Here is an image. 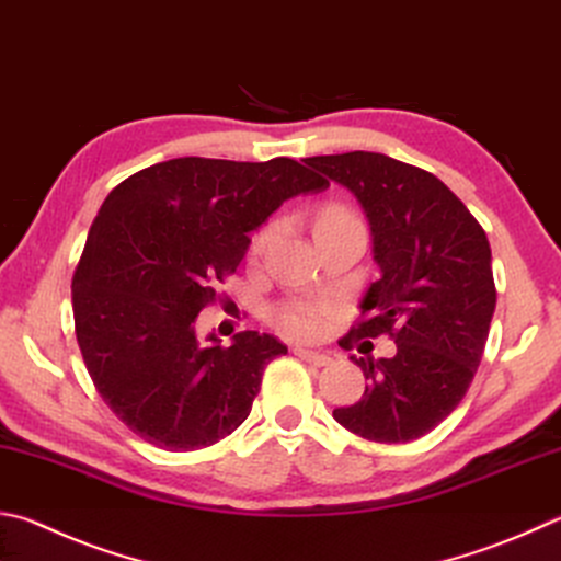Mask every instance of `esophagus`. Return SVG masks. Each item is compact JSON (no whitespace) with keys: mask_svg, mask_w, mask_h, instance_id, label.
<instances>
[{"mask_svg":"<svg viewBox=\"0 0 561 561\" xmlns=\"http://www.w3.org/2000/svg\"><path fill=\"white\" fill-rule=\"evenodd\" d=\"M294 353H297L301 360H307L311 365H319V368H323V365L331 363V358L325 353H316V351H307V348H294Z\"/></svg>","mask_w":561,"mask_h":561,"instance_id":"1","label":"esophagus"}]
</instances>
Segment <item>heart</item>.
Returning <instances> with one entry per match:
<instances>
[{
	"instance_id": "heart-1",
	"label": "heart",
	"mask_w": 561,
	"mask_h": 561,
	"mask_svg": "<svg viewBox=\"0 0 561 561\" xmlns=\"http://www.w3.org/2000/svg\"><path fill=\"white\" fill-rule=\"evenodd\" d=\"M341 222H355V218L345 208L331 206L321 213L319 222H316V230L329 228V226H341ZM272 236H274V228H264L260 236L252 240V252L254 254L262 252ZM274 321H277V325L284 333L297 335V339H311V335L321 331V309L311 307V304H287V307L277 309Z\"/></svg>"
}]
</instances>
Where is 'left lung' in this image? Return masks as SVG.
Here are the masks:
<instances>
[{
  "label": "left lung",
  "instance_id": "8db88e82",
  "mask_svg": "<svg viewBox=\"0 0 561 561\" xmlns=\"http://www.w3.org/2000/svg\"><path fill=\"white\" fill-rule=\"evenodd\" d=\"M304 161L358 198L380 267L341 345L380 333L397 345L392 358L351 355L368 382L333 420L368 442L420 439L456 410L481 363L495 311L485 232L424 169L375 151Z\"/></svg>",
  "mask_w": 561,
  "mask_h": 561
}]
</instances>
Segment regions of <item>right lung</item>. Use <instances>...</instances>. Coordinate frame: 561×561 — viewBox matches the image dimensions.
<instances>
[{"instance_id":"add662e5","label":"right lung","mask_w":561,"mask_h":561,"mask_svg":"<svg viewBox=\"0 0 561 561\" xmlns=\"http://www.w3.org/2000/svg\"><path fill=\"white\" fill-rule=\"evenodd\" d=\"M329 181L270 161L169 159L110 191L73 274L76 339L105 404L141 439L193 451L248 420L267 363L287 353L270 333L201 339L198 313L238 270L250 232L284 201Z\"/></svg>"}]
</instances>
